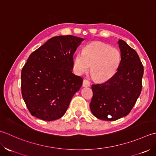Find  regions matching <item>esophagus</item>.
Returning <instances> with one entry per match:
<instances>
[{"label":"esophagus","instance_id":"obj_1","mask_svg":"<svg viewBox=\"0 0 156 156\" xmlns=\"http://www.w3.org/2000/svg\"><path fill=\"white\" fill-rule=\"evenodd\" d=\"M83 86L84 87H90V82L87 79H84L83 81Z\"/></svg>","mask_w":156,"mask_h":156}]
</instances>
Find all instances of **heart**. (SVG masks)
Masks as SVG:
<instances>
[{
  "label": "heart",
  "instance_id": "b5f03b06",
  "mask_svg": "<svg viewBox=\"0 0 156 156\" xmlns=\"http://www.w3.org/2000/svg\"><path fill=\"white\" fill-rule=\"evenodd\" d=\"M121 56L119 50L108 44L95 41L85 46L83 53H77L74 58V68L79 75L90 68L93 77L99 82L112 78L118 69Z\"/></svg>",
  "mask_w": 156,
  "mask_h": 156
}]
</instances>
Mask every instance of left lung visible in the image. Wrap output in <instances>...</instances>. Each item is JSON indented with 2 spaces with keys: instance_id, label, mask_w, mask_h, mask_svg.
<instances>
[{
  "instance_id": "obj_1",
  "label": "left lung",
  "mask_w": 156,
  "mask_h": 156,
  "mask_svg": "<svg viewBox=\"0 0 156 156\" xmlns=\"http://www.w3.org/2000/svg\"><path fill=\"white\" fill-rule=\"evenodd\" d=\"M118 44L121 60L113 77L101 84L92 85V114L103 120H116L128 115L142 90L144 66L137 53L125 41Z\"/></svg>"
}]
</instances>
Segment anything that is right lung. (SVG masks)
Wrapping results in <instances>:
<instances>
[{
    "label": "right lung",
    "mask_w": 156,
    "mask_h": 156,
    "mask_svg": "<svg viewBox=\"0 0 156 156\" xmlns=\"http://www.w3.org/2000/svg\"><path fill=\"white\" fill-rule=\"evenodd\" d=\"M83 38H50L31 54L21 71V94L31 114L46 121L64 115L83 79L72 73L73 55Z\"/></svg>",
    "instance_id": "right-lung-1"
}]
</instances>
